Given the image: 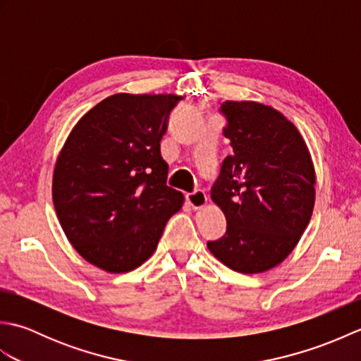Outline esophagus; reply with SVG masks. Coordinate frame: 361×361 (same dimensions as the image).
Returning <instances> with one entry per match:
<instances>
[{
    "mask_svg": "<svg viewBox=\"0 0 361 361\" xmlns=\"http://www.w3.org/2000/svg\"><path fill=\"white\" fill-rule=\"evenodd\" d=\"M186 200L194 209H200L206 203H208V195L204 194V190L197 189V190H194V192L186 194Z\"/></svg>",
    "mask_w": 361,
    "mask_h": 361,
    "instance_id": "esophagus-1",
    "label": "esophagus"
}]
</instances>
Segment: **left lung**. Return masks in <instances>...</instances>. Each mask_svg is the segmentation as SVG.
Instances as JSON below:
<instances>
[{"mask_svg":"<svg viewBox=\"0 0 361 361\" xmlns=\"http://www.w3.org/2000/svg\"><path fill=\"white\" fill-rule=\"evenodd\" d=\"M233 152L221 163L211 198L226 233L208 248L239 273H262L286 259L307 228L315 204V169L301 133L259 102L220 104Z\"/></svg>","mask_w":361,"mask_h":361,"instance_id":"1","label":"left lung"}]
</instances>
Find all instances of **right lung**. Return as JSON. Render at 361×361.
I'll return each mask as SVG.
<instances>
[{
    "label": "right lung",
    "mask_w": 361,
    "mask_h": 361,
    "mask_svg": "<svg viewBox=\"0 0 361 361\" xmlns=\"http://www.w3.org/2000/svg\"><path fill=\"white\" fill-rule=\"evenodd\" d=\"M175 94L119 93L93 106L57 158L52 200L79 255L110 273L147 260L178 212L183 194L166 185L159 142Z\"/></svg>",
    "instance_id": "right-lung-1"
}]
</instances>
